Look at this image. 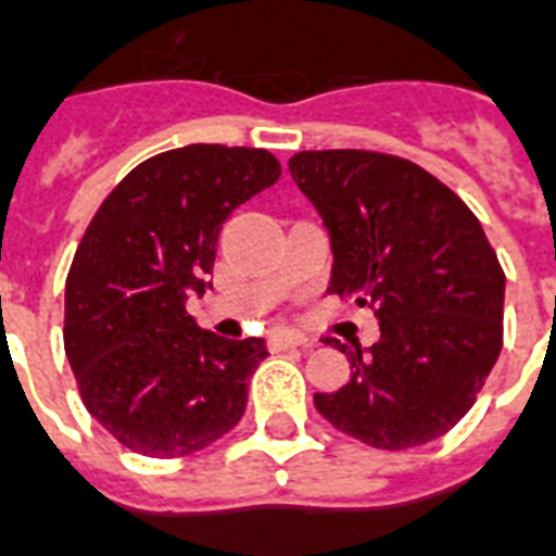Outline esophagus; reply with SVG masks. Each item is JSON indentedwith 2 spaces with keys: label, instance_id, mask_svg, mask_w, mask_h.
<instances>
[{
  "label": "esophagus",
  "instance_id": "34e87169",
  "mask_svg": "<svg viewBox=\"0 0 556 556\" xmlns=\"http://www.w3.org/2000/svg\"><path fill=\"white\" fill-rule=\"evenodd\" d=\"M295 345H307V337L299 331H275L273 337H269V349H273V352L295 349Z\"/></svg>",
  "mask_w": 556,
  "mask_h": 556
}]
</instances>
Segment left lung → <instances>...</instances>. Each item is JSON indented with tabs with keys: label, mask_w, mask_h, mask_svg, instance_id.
<instances>
[{
	"label": "left lung",
	"mask_w": 556,
	"mask_h": 556,
	"mask_svg": "<svg viewBox=\"0 0 556 556\" xmlns=\"http://www.w3.org/2000/svg\"><path fill=\"white\" fill-rule=\"evenodd\" d=\"M331 237L328 293L375 307L381 340L349 354L352 378L313 404L354 440L402 452L469 413L501 354L504 269L478 216L413 161L363 149L290 157ZM328 342V340H325Z\"/></svg>",
	"instance_id": "1"
}]
</instances>
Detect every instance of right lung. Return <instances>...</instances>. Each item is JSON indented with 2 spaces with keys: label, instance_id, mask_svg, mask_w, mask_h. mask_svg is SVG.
I'll return each instance as SVG.
<instances>
[{
  "label": "right lung",
  "instance_id": "add662e5",
  "mask_svg": "<svg viewBox=\"0 0 556 556\" xmlns=\"http://www.w3.org/2000/svg\"><path fill=\"white\" fill-rule=\"evenodd\" d=\"M266 149L193 143L116 184L66 275L64 349L81 402L125 448L184 457L243 419L261 337L225 340L187 313L228 216L273 187Z\"/></svg>",
  "mask_w": 556,
  "mask_h": 556
}]
</instances>
